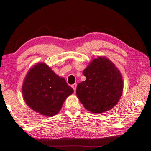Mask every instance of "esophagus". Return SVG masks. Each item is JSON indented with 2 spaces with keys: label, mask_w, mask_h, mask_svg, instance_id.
<instances>
[{
  "label": "esophagus",
  "mask_w": 151,
  "mask_h": 151,
  "mask_svg": "<svg viewBox=\"0 0 151 151\" xmlns=\"http://www.w3.org/2000/svg\"><path fill=\"white\" fill-rule=\"evenodd\" d=\"M72 88H73V90H74V91H76V84L75 83V84H73V85H72Z\"/></svg>",
  "instance_id": "1"
}]
</instances>
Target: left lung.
Masks as SVG:
<instances>
[{
	"label": "left lung",
	"mask_w": 151,
	"mask_h": 151,
	"mask_svg": "<svg viewBox=\"0 0 151 151\" xmlns=\"http://www.w3.org/2000/svg\"><path fill=\"white\" fill-rule=\"evenodd\" d=\"M86 80L76 87V95L88 111L102 113L116 105L122 95L120 71L106 57L94 59L83 71Z\"/></svg>",
	"instance_id": "left-lung-1"
}]
</instances>
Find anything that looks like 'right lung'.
Wrapping results in <instances>:
<instances>
[{
  "label": "right lung",
  "instance_id": "obj_1",
  "mask_svg": "<svg viewBox=\"0 0 151 151\" xmlns=\"http://www.w3.org/2000/svg\"><path fill=\"white\" fill-rule=\"evenodd\" d=\"M22 90L27 105L48 116L57 114L66 97L73 93L65 78L56 75L45 63L37 64L30 68Z\"/></svg>",
  "mask_w": 151,
  "mask_h": 151
}]
</instances>
